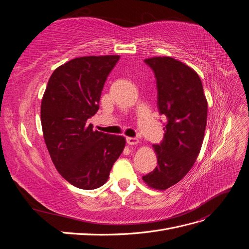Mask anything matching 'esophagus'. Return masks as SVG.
Masks as SVG:
<instances>
[{
  "label": "esophagus",
  "instance_id": "34e87169",
  "mask_svg": "<svg viewBox=\"0 0 249 249\" xmlns=\"http://www.w3.org/2000/svg\"><path fill=\"white\" fill-rule=\"evenodd\" d=\"M125 140H126V143L129 145H135L139 142V140L137 138H135V137H126Z\"/></svg>",
  "mask_w": 249,
  "mask_h": 249
}]
</instances>
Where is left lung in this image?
<instances>
[{
	"label": "left lung",
	"instance_id": "8db88e82",
	"mask_svg": "<svg viewBox=\"0 0 249 249\" xmlns=\"http://www.w3.org/2000/svg\"><path fill=\"white\" fill-rule=\"evenodd\" d=\"M144 62L157 80L158 110L167 117L164 138L153 147L158 166L142 178L147 186L166 190L192 168L205 136L208 103L200 78L191 67L171 57Z\"/></svg>",
	"mask_w": 249,
	"mask_h": 249
}]
</instances>
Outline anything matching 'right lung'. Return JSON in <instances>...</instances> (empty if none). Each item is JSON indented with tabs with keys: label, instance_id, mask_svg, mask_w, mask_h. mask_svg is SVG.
Instances as JSON below:
<instances>
[{
	"label": "right lung",
	"instance_id": "obj_1",
	"mask_svg": "<svg viewBox=\"0 0 249 249\" xmlns=\"http://www.w3.org/2000/svg\"><path fill=\"white\" fill-rule=\"evenodd\" d=\"M117 55L72 59L54 71L41 101L43 138L56 169L67 182L92 190L107 182L125 139L87 124L99 110L105 82Z\"/></svg>",
	"mask_w": 249,
	"mask_h": 249
}]
</instances>
